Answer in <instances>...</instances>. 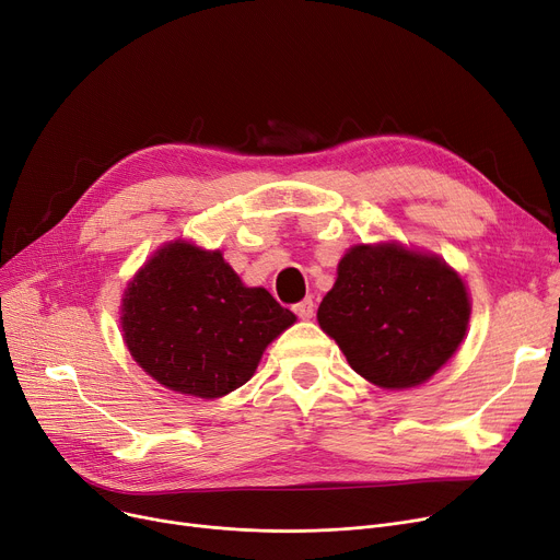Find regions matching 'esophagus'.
<instances>
[{"mask_svg":"<svg viewBox=\"0 0 560 560\" xmlns=\"http://www.w3.org/2000/svg\"><path fill=\"white\" fill-rule=\"evenodd\" d=\"M292 311H295V315L302 317V319H311V317L315 315V304H313L311 298H306V300H302L300 304L292 306Z\"/></svg>","mask_w":560,"mask_h":560,"instance_id":"obj_1","label":"esophagus"}]
</instances>
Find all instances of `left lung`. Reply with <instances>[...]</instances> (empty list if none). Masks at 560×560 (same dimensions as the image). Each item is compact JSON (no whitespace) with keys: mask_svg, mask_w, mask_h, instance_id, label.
Masks as SVG:
<instances>
[{"mask_svg":"<svg viewBox=\"0 0 560 560\" xmlns=\"http://www.w3.org/2000/svg\"><path fill=\"white\" fill-rule=\"evenodd\" d=\"M349 365L381 388H410L458 349L469 300L445 260L397 245L349 249L317 308Z\"/></svg>","mask_w":560,"mask_h":560,"instance_id":"1","label":"left lung"}]
</instances>
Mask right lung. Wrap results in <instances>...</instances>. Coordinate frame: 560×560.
Returning <instances> with one entry per match:
<instances>
[{
	"instance_id": "add662e5",
	"label": "right lung",
	"mask_w": 560,
	"mask_h": 560,
	"mask_svg": "<svg viewBox=\"0 0 560 560\" xmlns=\"http://www.w3.org/2000/svg\"><path fill=\"white\" fill-rule=\"evenodd\" d=\"M295 315L245 288L220 252L172 243L136 275L122 331L136 363L170 390L215 399L252 378L262 349Z\"/></svg>"
}]
</instances>
